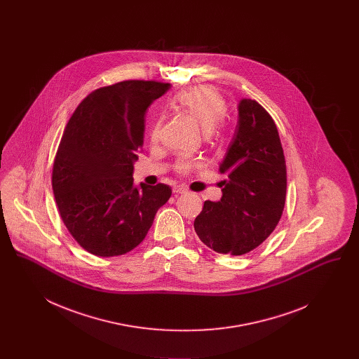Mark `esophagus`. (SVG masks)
Returning a JSON list of instances; mask_svg holds the SVG:
<instances>
[{
  "label": "esophagus",
  "instance_id": "esophagus-1",
  "mask_svg": "<svg viewBox=\"0 0 359 359\" xmlns=\"http://www.w3.org/2000/svg\"><path fill=\"white\" fill-rule=\"evenodd\" d=\"M173 192H175V194H186V192H187V188L183 187V186H175V187H173Z\"/></svg>",
  "mask_w": 359,
  "mask_h": 359
}]
</instances>
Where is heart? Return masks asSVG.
I'll use <instances>...</instances> for the list:
<instances>
[{
    "label": "heart",
    "instance_id": "obj_1",
    "mask_svg": "<svg viewBox=\"0 0 359 359\" xmlns=\"http://www.w3.org/2000/svg\"><path fill=\"white\" fill-rule=\"evenodd\" d=\"M177 104L186 110L188 114L198 121L205 130L212 129V126L218 122L226 113V101L221 93L212 86H196L187 91L180 93L176 97ZM161 120H157L152 126L151 138L156 141L160 136ZM192 161L182 160L177 163V170L183 173L192 168Z\"/></svg>",
    "mask_w": 359,
    "mask_h": 359
}]
</instances>
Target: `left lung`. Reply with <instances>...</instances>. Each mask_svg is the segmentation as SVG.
<instances>
[{
    "instance_id": "1",
    "label": "left lung",
    "mask_w": 359,
    "mask_h": 359,
    "mask_svg": "<svg viewBox=\"0 0 359 359\" xmlns=\"http://www.w3.org/2000/svg\"><path fill=\"white\" fill-rule=\"evenodd\" d=\"M219 172L227 175L219 183L222 198L205 201L194 227L210 249L241 256L272 234L287 195V167L277 126L253 100L239 101L236 133Z\"/></svg>"
}]
</instances>
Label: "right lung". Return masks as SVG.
I'll return each instance as SVG.
<instances>
[{
	"label": "right lung",
	"instance_id": "1",
	"mask_svg": "<svg viewBox=\"0 0 359 359\" xmlns=\"http://www.w3.org/2000/svg\"><path fill=\"white\" fill-rule=\"evenodd\" d=\"M170 86L123 81L97 88L79 103L65 129L52 189L69 234L94 256H121L135 249L157 210L171 198L167 184L133 183L145 111Z\"/></svg>",
	"mask_w": 359,
	"mask_h": 359
}]
</instances>
